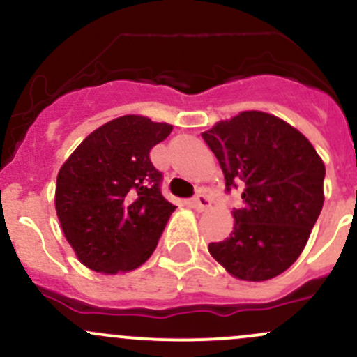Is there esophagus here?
I'll use <instances>...</instances> for the list:
<instances>
[{"instance_id":"1","label":"esophagus","mask_w":357,"mask_h":357,"mask_svg":"<svg viewBox=\"0 0 357 357\" xmlns=\"http://www.w3.org/2000/svg\"><path fill=\"white\" fill-rule=\"evenodd\" d=\"M190 204H192V208L195 211H206L211 206V201H209L208 197H206V195L199 194V195H195Z\"/></svg>"}]
</instances>
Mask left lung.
Returning a JSON list of instances; mask_svg holds the SVG:
<instances>
[{
	"mask_svg": "<svg viewBox=\"0 0 357 357\" xmlns=\"http://www.w3.org/2000/svg\"><path fill=\"white\" fill-rule=\"evenodd\" d=\"M243 208L231 211L233 231L208 250L228 274L260 282L301 255L324 206L325 165L303 134L282 119L245 110L202 132Z\"/></svg>",
	"mask_w": 357,
	"mask_h": 357,
	"instance_id": "8db88e82",
	"label": "left lung"
}]
</instances>
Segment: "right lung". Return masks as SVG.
Returning <instances> with one entry per match:
<instances>
[{
    "instance_id": "obj_1",
    "label": "right lung",
    "mask_w": 357,
    "mask_h": 357,
    "mask_svg": "<svg viewBox=\"0 0 357 357\" xmlns=\"http://www.w3.org/2000/svg\"><path fill=\"white\" fill-rule=\"evenodd\" d=\"M174 126L122 116L95 129L63 163L54 204L61 228L88 269L114 275L143 266L175 206L160 192L149 149Z\"/></svg>"
}]
</instances>
